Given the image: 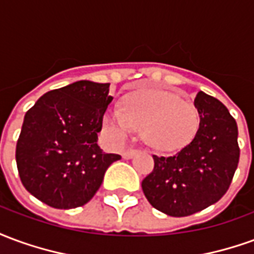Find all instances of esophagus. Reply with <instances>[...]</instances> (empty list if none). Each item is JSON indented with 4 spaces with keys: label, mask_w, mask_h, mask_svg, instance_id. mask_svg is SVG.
<instances>
[{
    "label": "esophagus",
    "mask_w": 254,
    "mask_h": 254,
    "mask_svg": "<svg viewBox=\"0 0 254 254\" xmlns=\"http://www.w3.org/2000/svg\"><path fill=\"white\" fill-rule=\"evenodd\" d=\"M136 152H137L136 149H127V151L122 152V158L124 159H130V158H133L136 155Z\"/></svg>",
    "instance_id": "obj_1"
}]
</instances>
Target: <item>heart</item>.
<instances>
[{
	"label": "heart",
	"mask_w": 254,
	"mask_h": 254,
	"mask_svg": "<svg viewBox=\"0 0 254 254\" xmlns=\"http://www.w3.org/2000/svg\"><path fill=\"white\" fill-rule=\"evenodd\" d=\"M122 112L117 107L105 114V127L116 143H125L136 129H143L149 147L162 152L184 148L196 136L200 117L190 102L170 91L143 88L124 99Z\"/></svg>",
	"instance_id": "heart-1"
}]
</instances>
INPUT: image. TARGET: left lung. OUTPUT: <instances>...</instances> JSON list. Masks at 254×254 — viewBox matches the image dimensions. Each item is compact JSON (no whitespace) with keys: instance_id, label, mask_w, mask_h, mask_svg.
Masks as SVG:
<instances>
[{"instance_id":"left-lung-1","label":"left lung","mask_w":254,"mask_h":254,"mask_svg":"<svg viewBox=\"0 0 254 254\" xmlns=\"http://www.w3.org/2000/svg\"><path fill=\"white\" fill-rule=\"evenodd\" d=\"M194 106L200 116L196 136L176 155H154V170L141 182L149 204L176 218L219 201L240 162L238 127L227 107L202 91Z\"/></svg>"}]
</instances>
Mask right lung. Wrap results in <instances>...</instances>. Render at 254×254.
<instances>
[{"label": "right lung", "mask_w": 254, "mask_h": 254, "mask_svg": "<svg viewBox=\"0 0 254 254\" xmlns=\"http://www.w3.org/2000/svg\"><path fill=\"white\" fill-rule=\"evenodd\" d=\"M109 83L81 80L41 96L25 113L16 163L20 180L38 200L58 209L81 207L102 185L109 166L121 159L98 145Z\"/></svg>", "instance_id": "right-lung-1"}]
</instances>
